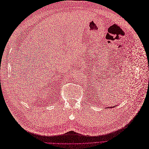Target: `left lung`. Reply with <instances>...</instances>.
I'll return each instance as SVG.
<instances>
[{"instance_id":"8db88e82","label":"left lung","mask_w":149,"mask_h":149,"mask_svg":"<svg viewBox=\"0 0 149 149\" xmlns=\"http://www.w3.org/2000/svg\"><path fill=\"white\" fill-rule=\"evenodd\" d=\"M113 107H110L109 108H113ZM108 108H109V107H108Z\"/></svg>"}]
</instances>
